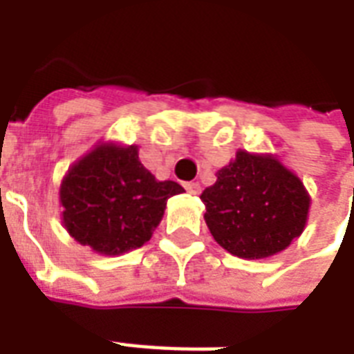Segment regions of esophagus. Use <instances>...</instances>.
I'll list each match as a JSON object with an SVG mask.
<instances>
[{
  "instance_id": "obj_1",
  "label": "esophagus",
  "mask_w": 354,
  "mask_h": 354,
  "mask_svg": "<svg viewBox=\"0 0 354 354\" xmlns=\"http://www.w3.org/2000/svg\"><path fill=\"white\" fill-rule=\"evenodd\" d=\"M185 191H187L189 194H198L200 193V183L198 182H187L185 185Z\"/></svg>"
}]
</instances>
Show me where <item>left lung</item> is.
<instances>
[{"label": "left lung", "mask_w": 354, "mask_h": 354, "mask_svg": "<svg viewBox=\"0 0 354 354\" xmlns=\"http://www.w3.org/2000/svg\"><path fill=\"white\" fill-rule=\"evenodd\" d=\"M205 222L224 250L242 259H263L301 235L308 213L307 191L272 156L236 152L202 193Z\"/></svg>", "instance_id": "obj_1"}]
</instances>
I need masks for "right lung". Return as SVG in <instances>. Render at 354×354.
<instances>
[{
  "label": "right lung",
  "instance_id": "1",
  "mask_svg": "<svg viewBox=\"0 0 354 354\" xmlns=\"http://www.w3.org/2000/svg\"><path fill=\"white\" fill-rule=\"evenodd\" d=\"M180 183L158 182L136 147L101 145L69 169L60 187L64 226L82 246L118 255L143 246Z\"/></svg>",
  "mask_w": 354,
  "mask_h": 354
}]
</instances>
